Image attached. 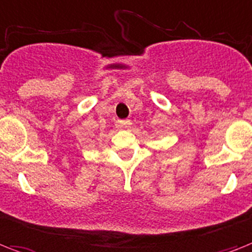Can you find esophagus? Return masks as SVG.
Here are the masks:
<instances>
[{"label":"esophagus","mask_w":252,"mask_h":252,"mask_svg":"<svg viewBox=\"0 0 252 252\" xmlns=\"http://www.w3.org/2000/svg\"><path fill=\"white\" fill-rule=\"evenodd\" d=\"M118 126L120 128H128L130 126V120H118Z\"/></svg>","instance_id":"obj_1"}]
</instances>
